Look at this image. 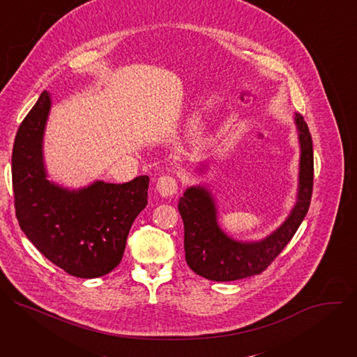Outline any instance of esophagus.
Segmentation results:
<instances>
[{"instance_id": "esophagus-1", "label": "esophagus", "mask_w": 357, "mask_h": 357, "mask_svg": "<svg viewBox=\"0 0 357 357\" xmlns=\"http://www.w3.org/2000/svg\"><path fill=\"white\" fill-rule=\"evenodd\" d=\"M157 190L164 197L174 196L178 192V181L171 175H164L157 182Z\"/></svg>"}]
</instances>
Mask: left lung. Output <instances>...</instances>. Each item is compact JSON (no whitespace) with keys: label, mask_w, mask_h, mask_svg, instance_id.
Masks as SVG:
<instances>
[{"label":"left lung","mask_w":357,"mask_h":357,"mask_svg":"<svg viewBox=\"0 0 357 357\" xmlns=\"http://www.w3.org/2000/svg\"><path fill=\"white\" fill-rule=\"evenodd\" d=\"M295 123L301 144L298 200L288 219L264 240L241 243L227 237L218 225L213 197L205 188L192 186L179 199L185 259L197 275L212 281H234L261 274L296 233L311 205L314 149L308 124L301 114H295Z\"/></svg>","instance_id":"8db88e82"}]
</instances>
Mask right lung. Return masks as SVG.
Masks as SVG:
<instances>
[{
	"instance_id": "obj_1",
	"label": "right lung",
	"mask_w": 357,
	"mask_h": 357,
	"mask_svg": "<svg viewBox=\"0 0 357 357\" xmlns=\"http://www.w3.org/2000/svg\"><path fill=\"white\" fill-rule=\"evenodd\" d=\"M50 109L47 91L21 123L13 148V189L20 227L68 274L96 278L121 261L128 231L148 203L146 175L126 183L68 190L46 179L42 137Z\"/></svg>"
}]
</instances>
